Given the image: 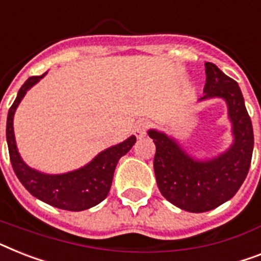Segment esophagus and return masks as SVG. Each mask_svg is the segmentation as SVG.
<instances>
[{"label":"esophagus","instance_id":"esophagus-1","mask_svg":"<svg viewBox=\"0 0 261 261\" xmlns=\"http://www.w3.org/2000/svg\"><path fill=\"white\" fill-rule=\"evenodd\" d=\"M150 123L147 122V120H139V122H137L134 126V133L135 135H137V138H143L146 135V131H147V128H149Z\"/></svg>","mask_w":261,"mask_h":261}]
</instances>
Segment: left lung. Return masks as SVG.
I'll return each mask as SVG.
<instances>
[{"label": "left lung", "instance_id": "left-lung-1", "mask_svg": "<svg viewBox=\"0 0 261 261\" xmlns=\"http://www.w3.org/2000/svg\"><path fill=\"white\" fill-rule=\"evenodd\" d=\"M204 96L222 97L232 122L233 145L206 161L194 160L164 133L150 130L155 145L154 171L160 192L169 202L192 213L215 209L240 189L251 166L253 128L239 84L213 63H205Z\"/></svg>", "mask_w": 261, "mask_h": 261}]
</instances>
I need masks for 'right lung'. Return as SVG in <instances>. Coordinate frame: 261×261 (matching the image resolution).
Segmentation results:
<instances>
[{"label":"right lung","mask_w":261,"mask_h":261,"mask_svg":"<svg viewBox=\"0 0 261 261\" xmlns=\"http://www.w3.org/2000/svg\"><path fill=\"white\" fill-rule=\"evenodd\" d=\"M45 75L46 72L41 76L29 77L20 88L16 100L8 112L6 141L10 162L17 178L20 179L21 184L32 196L59 209L72 212L86 211L101 202L107 197L118 161L120 160V156L130 151L137 142V138L131 135L119 145L112 146L97 154L86 166L65 174H44L35 169H31L21 160L20 152L17 150L13 131V116L27 91Z\"/></svg>","instance_id":"1"}]
</instances>
